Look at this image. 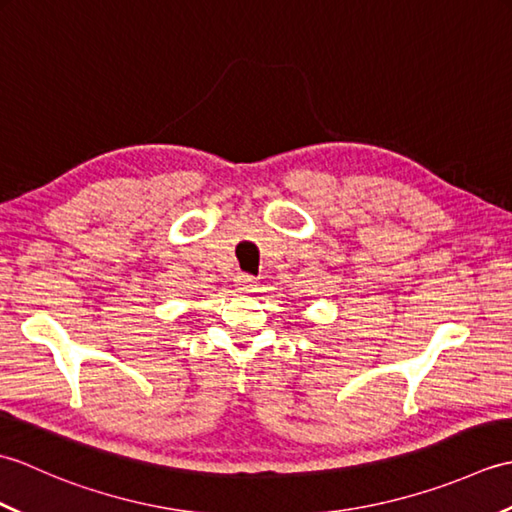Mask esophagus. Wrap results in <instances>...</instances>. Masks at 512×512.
Masks as SVG:
<instances>
[{
  "mask_svg": "<svg viewBox=\"0 0 512 512\" xmlns=\"http://www.w3.org/2000/svg\"><path fill=\"white\" fill-rule=\"evenodd\" d=\"M255 288H257V281L250 275H239L235 279V290L237 292H255Z\"/></svg>",
  "mask_w": 512,
  "mask_h": 512,
  "instance_id": "obj_1",
  "label": "esophagus"
}]
</instances>
